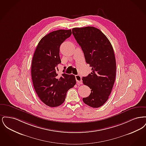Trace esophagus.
<instances>
[{"instance_id": "1", "label": "esophagus", "mask_w": 146, "mask_h": 146, "mask_svg": "<svg viewBox=\"0 0 146 146\" xmlns=\"http://www.w3.org/2000/svg\"><path fill=\"white\" fill-rule=\"evenodd\" d=\"M76 83L78 84H82V77L79 75H76Z\"/></svg>"}]
</instances>
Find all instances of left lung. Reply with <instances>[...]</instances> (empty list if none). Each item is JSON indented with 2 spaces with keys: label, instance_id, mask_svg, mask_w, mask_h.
<instances>
[{
  "label": "left lung",
  "instance_id": "8db88e82",
  "mask_svg": "<svg viewBox=\"0 0 146 146\" xmlns=\"http://www.w3.org/2000/svg\"><path fill=\"white\" fill-rule=\"evenodd\" d=\"M72 33L83 51L86 62L92 67L91 73L83 77L84 84L91 93L83 98L92 108H98L108 100L115 82L116 61L111 44L98 28L85 27L72 29Z\"/></svg>",
  "mask_w": 146,
  "mask_h": 146
}]
</instances>
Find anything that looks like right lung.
<instances>
[{
  "mask_svg": "<svg viewBox=\"0 0 146 146\" xmlns=\"http://www.w3.org/2000/svg\"><path fill=\"white\" fill-rule=\"evenodd\" d=\"M71 35V29H59L46 35L39 42L33 57L31 76L35 91L42 102L51 107L62 104L67 92L76 84L74 75L63 73L59 76L56 72L61 62L60 45Z\"/></svg>",
  "mask_w": 146,
  "mask_h": 146,
  "instance_id": "1",
  "label": "right lung"
}]
</instances>
